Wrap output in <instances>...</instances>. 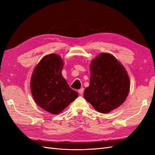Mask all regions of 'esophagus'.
Listing matches in <instances>:
<instances>
[{
  "label": "esophagus",
  "mask_w": 155,
  "mask_h": 155,
  "mask_svg": "<svg viewBox=\"0 0 155 155\" xmlns=\"http://www.w3.org/2000/svg\"><path fill=\"white\" fill-rule=\"evenodd\" d=\"M78 93H79V94L80 95H83V92H84V88H81L80 90H78Z\"/></svg>",
  "instance_id": "esophagus-1"
}]
</instances>
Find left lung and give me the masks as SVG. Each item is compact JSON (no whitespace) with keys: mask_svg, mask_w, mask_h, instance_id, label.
I'll use <instances>...</instances> for the list:
<instances>
[{"mask_svg":"<svg viewBox=\"0 0 155 155\" xmlns=\"http://www.w3.org/2000/svg\"><path fill=\"white\" fill-rule=\"evenodd\" d=\"M90 70V84L84 98L94 109L107 114L123 104L130 85L124 66L113 55L103 52L91 61Z\"/></svg>","mask_w":155,"mask_h":155,"instance_id":"obj_1","label":"left lung"}]
</instances>
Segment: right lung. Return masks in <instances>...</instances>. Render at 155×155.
Instances as JSON below:
<instances>
[{
    "instance_id": "add662e5",
    "label": "right lung",
    "mask_w": 155,
    "mask_h": 155,
    "mask_svg": "<svg viewBox=\"0 0 155 155\" xmlns=\"http://www.w3.org/2000/svg\"><path fill=\"white\" fill-rule=\"evenodd\" d=\"M63 60L57 54L46 55L34 68L31 91L35 103L52 114L61 113L78 97L62 75Z\"/></svg>"
}]
</instances>
